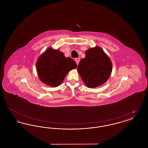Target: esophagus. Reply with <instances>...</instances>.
I'll return each instance as SVG.
<instances>
[{
  "mask_svg": "<svg viewBox=\"0 0 148 148\" xmlns=\"http://www.w3.org/2000/svg\"><path fill=\"white\" fill-rule=\"evenodd\" d=\"M75 61L76 62V63H77V64H79V61H80V58H75Z\"/></svg>",
  "mask_w": 148,
  "mask_h": 148,
  "instance_id": "esophagus-1",
  "label": "esophagus"
}]
</instances>
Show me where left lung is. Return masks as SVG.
Returning a JSON list of instances; mask_svg holds the SVG:
<instances>
[{
	"label": "left lung",
	"instance_id": "8db88e82",
	"mask_svg": "<svg viewBox=\"0 0 148 148\" xmlns=\"http://www.w3.org/2000/svg\"><path fill=\"white\" fill-rule=\"evenodd\" d=\"M112 71L110 58L97 46L85 51V57L81 59L77 66V72L85 84L92 88L106 83Z\"/></svg>",
	"mask_w": 148,
	"mask_h": 148
}]
</instances>
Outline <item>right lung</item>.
I'll return each instance as SVG.
<instances>
[{"mask_svg":"<svg viewBox=\"0 0 148 148\" xmlns=\"http://www.w3.org/2000/svg\"><path fill=\"white\" fill-rule=\"evenodd\" d=\"M36 67L38 77L43 83L56 87L77 65L71 58L64 56L63 52L49 48L38 58Z\"/></svg>","mask_w":148,"mask_h":148,"instance_id":"add662e5","label":"right lung"}]
</instances>
